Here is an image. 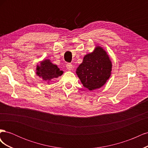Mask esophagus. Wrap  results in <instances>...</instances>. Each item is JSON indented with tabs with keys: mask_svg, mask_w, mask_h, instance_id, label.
Masks as SVG:
<instances>
[{
	"mask_svg": "<svg viewBox=\"0 0 148 148\" xmlns=\"http://www.w3.org/2000/svg\"><path fill=\"white\" fill-rule=\"evenodd\" d=\"M66 68H67V69H68L69 70H72V68H73V66H72V65H71V64H66Z\"/></svg>",
	"mask_w": 148,
	"mask_h": 148,
	"instance_id": "esophagus-1",
	"label": "esophagus"
}]
</instances>
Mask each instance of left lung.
Instances as JSON below:
<instances>
[{
  "mask_svg": "<svg viewBox=\"0 0 148 148\" xmlns=\"http://www.w3.org/2000/svg\"><path fill=\"white\" fill-rule=\"evenodd\" d=\"M112 62L107 52L96 46L93 52L83 58L76 70L83 86L92 91L104 86L111 75Z\"/></svg>",
  "mask_w": 148,
  "mask_h": 148,
  "instance_id": "8db88e82",
  "label": "left lung"
}]
</instances>
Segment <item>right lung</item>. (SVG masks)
Masks as SVG:
<instances>
[{"mask_svg":"<svg viewBox=\"0 0 148 148\" xmlns=\"http://www.w3.org/2000/svg\"><path fill=\"white\" fill-rule=\"evenodd\" d=\"M36 75L39 77L47 83L50 82L53 78H57L63 74V71L60 70L58 66L53 64L49 59L40 62L36 66Z\"/></svg>","mask_w":148,"mask_h":148,"instance_id":"add662e5","label":"right lung"}]
</instances>
